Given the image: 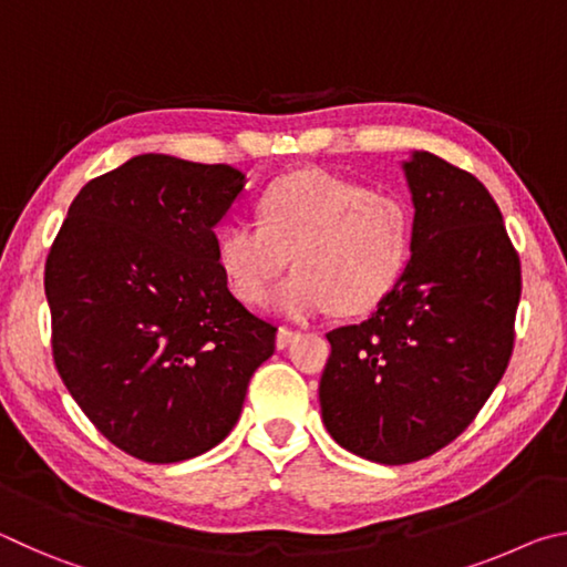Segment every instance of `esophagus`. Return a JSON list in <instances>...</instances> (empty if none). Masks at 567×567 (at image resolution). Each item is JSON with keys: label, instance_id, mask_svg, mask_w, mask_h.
<instances>
[{"label": "esophagus", "instance_id": "34e87169", "mask_svg": "<svg viewBox=\"0 0 567 567\" xmlns=\"http://www.w3.org/2000/svg\"><path fill=\"white\" fill-rule=\"evenodd\" d=\"M295 338H297V332L290 330V328H280V330H277V338H275L277 350H285L287 344H290Z\"/></svg>", "mask_w": 567, "mask_h": 567}]
</instances>
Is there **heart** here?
<instances>
[{"mask_svg":"<svg viewBox=\"0 0 567 567\" xmlns=\"http://www.w3.org/2000/svg\"><path fill=\"white\" fill-rule=\"evenodd\" d=\"M410 209L390 192L322 169L277 179L260 197V223L235 219L217 233V265L239 300L262 305L277 277L275 310L307 320L334 305L342 315L375 307L405 270Z\"/></svg>","mask_w":567,"mask_h":567,"instance_id":"1","label":"heart"}]
</instances>
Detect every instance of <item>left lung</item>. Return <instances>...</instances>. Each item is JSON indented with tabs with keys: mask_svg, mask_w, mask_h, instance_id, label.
I'll return each instance as SVG.
<instances>
[{
	"mask_svg": "<svg viewBox=\"0 0 567 567\" xmlns=\"http://www.w3.org/2000/svg\"><path fill=\"white\" fill-rule=\"evenodd\" d=\"M410 262L368 320L328 332L322 420L382 465L430 457L463 433L511 362L520 257L475 175L415 152Z\"/></svg>",
	"mask_w": 567,
	"mask_h": 567,
	"instance_id": "1",
	"label": "left lung"
}]
</instances>
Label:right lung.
Listing matches in <instances>:
<instances>
[{"instance_id":"obj_1","label":"right lung","mask_w":567,"mask_h":567,"mask_svg":"<svg viewBox=\"0 0 567 567\" xmlns=\"http://www.w3.org/2000/svg\"><path fill=\"white\" fill-rule=\"evenodd\" d=\"M245 187L229 165L140 155L80 189L44 265L52 358L100 433L145 463L229 435L272 322L229 292L215 225Z\"/></svg>"}]
</instances>
